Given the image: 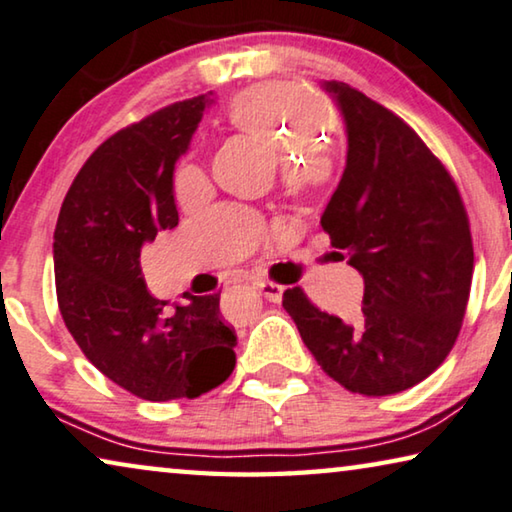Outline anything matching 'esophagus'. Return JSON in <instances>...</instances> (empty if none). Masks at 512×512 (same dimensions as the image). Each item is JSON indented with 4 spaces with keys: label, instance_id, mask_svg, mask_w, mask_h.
Here are the masks:
<instances>
[{
    "label": "esophagus",
    "instance_id": "1",
    "mask_svg": "<svg viewBox=\"0 0 512 512\" xmlns=\"http://www.w3.org/2000/svg\"><path fill=\"white\" fill-rule=\"evenodd\" d=\"M256 286H258V290H261V293H263L270 302H274V304L281 302L283 286H279V283H274V281H258Z\"/></svg>",
    "mask_w": 512,
    "mask_h": 512
}]
</instances>
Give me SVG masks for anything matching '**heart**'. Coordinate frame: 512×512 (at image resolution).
<instances>
[{
  "label": "heart",
  "instance_id": "heart-1",
  "mask_svg": "<svg viewBox=\"0 0 512 512\" xmlns=\"http://www.w3.org/2000/svg\"><path fill=\"white\" fill-rule=\"evenodd\" d=\"M229 121L242 132L270 141L290 160L313 164L332 130V109L316 91L297 84L267 82L240 91L226 109ZM208 190V178L194 160H183L174 174V192L180 203H190Z\"/></svg>",
  "mask_w": 512,
  "mask_h": 512
}]
</instances>
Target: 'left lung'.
Segmentation results:
<instances>
[{"label": "left lung", "instance_id": "8db88e82", "mask_svg": "<svg viewBox=\"0 0 512 512\" xmlns=\"http://www.w3.org/2000/svg\"><path fill=\"white\" fill-rule=\"evenodd\" d=\"M325 89L343 112L348 162L320 224L364 277V304L345 322L297 286L283 309L332 380L391 396L437 371L460 334L474 272L469 217L444 162L400 116L350 84Z\"/></svg>", "mask_w": 512, "mask_h": 512}]
</instances>
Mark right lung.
<instances>
[{
  "instance_id": "add662e5",
  "label": "right lung",
  "mask_w": 512,
  "mask_h": 512,
  "mask_svg": "<svg viewBox=\"0 0 512 512\" xmlns=\"http://www.w3.org/2000/svg\"><path fill=\"white\" fill-rule=\"evenodd\" d=\"M206 96L180 100L128 125L91 153L61 203L54 283L68 332L98 371L132 396L196 398L235 368V332L219 295L157 300L141 249L176 229L174 164L187 151Z\"/></svg>"
}]
</instances>
